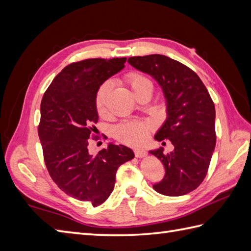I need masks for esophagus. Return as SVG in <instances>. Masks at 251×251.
<instances>
[{
	"mask_svg": "<svg viewBox=\"0 0 251 251\" xmlns=\"http://www.w3.org/2000/svg\"><path fill=\"white\" fill-rule=\"evenodd\" d=\"M135 155L138 158H142V157H146L148 155V153L145 150H141V149H136Z\"/></svg>",
	"mask_w": 251,
	"mask_h": 251,
	"instance_id": "1",
	"label": "esophagus"
}]
</instances>
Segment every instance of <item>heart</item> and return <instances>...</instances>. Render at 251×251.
<instances>
[{"label":"heart","mask_w":251,"mask_h":251,"mask_svg":"<svg viewBox=\"0 0 251 251\" xmlns=\"http://www.w3.org/2000/svg\"><path fill=\"white\" fill-rule=\"evenodd\" d=\"M126 82L134 94L146 85H150L152 87L150 79L139 72H129L126 75ZM110 88V83L104 82L100 85L97 93H96L95 108L100 116H104L106 114V100H108ZM149 132H150V126L148 123L142 121L123 123V124L116 126L114 129V135L117 140L124 143V145L132 147L143 145L148 139Z\"/></svg>","instance_id":"heart-1"}]
</instances>
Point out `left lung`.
I'll return each mask as SVG.
<instances>
[{
	"mask_svg": "<svg viewBox=\"0 0 251 251\" xmlns=\"http://www.w3.org/2000/svg\"><path fill=\"white\" fill-rule=\"evenodd\" d=\"M128 62L155 78L167 101V121L155 139H168L175 149L151 152L165 167L164 179L153 188L167 196L188 194L204 181L216 147L214 101L199 75L172 58L154 54L130 57Z\"/></svg>",
	"mask_w": 251,
	"mask_h": 251,
	"instance_id": "8db88e82",
	"label": "left lung"
}]
</instances>
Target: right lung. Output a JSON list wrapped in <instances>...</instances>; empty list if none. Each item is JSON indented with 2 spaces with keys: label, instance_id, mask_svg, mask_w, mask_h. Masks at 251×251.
Masks as SVG:
<instances>
[{
  "label": "right lung",
  "instance_id": "add662e5",
  "mask_svg": "<svg viewBox=\"0 0 251 251\" xmlns=\"http://www.w3.org/2000/svg\"><path fill=\"white\" fill-rule=\"evenodd\" d=\"M126 58H89L72 62L52 79L41 101L37 127L46 168L58 188L97 207L108 199L122 164L135 154L125 146L109 145L88 153L98 113L95 96L106 78L125 67Z\"/></svg>",
  "mask_w": 251,
  "mask_h": 251
}]
</instances>
